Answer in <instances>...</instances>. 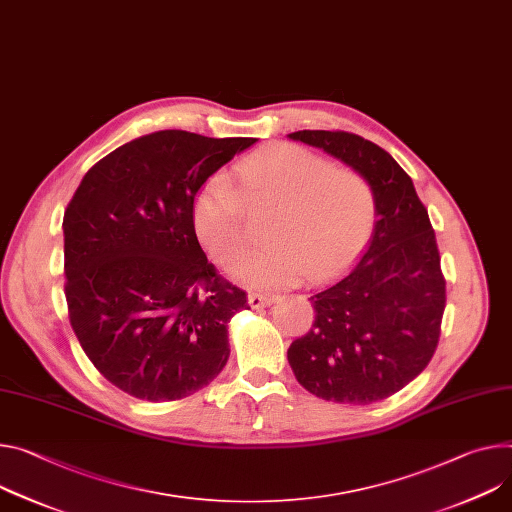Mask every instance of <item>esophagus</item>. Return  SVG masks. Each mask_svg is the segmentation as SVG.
Listing matches in <instances>:
<instances>
[{
    "label": "esophagus",
    "mask_w": 512,
    "mask_h": 512,
    "mask_svg": "<svg viewBox=\"0 0 512 512\" xmlns=\"http://www.w3.org/2000/svg\"><path fill=\"white\" fill-rule=\"evenodd\" d=\"M271 302H275V296L273 294H249V306L251 308H263V306H269Z\"/></svg>",
    "instance_id": "34e87169"
}]
</instances>
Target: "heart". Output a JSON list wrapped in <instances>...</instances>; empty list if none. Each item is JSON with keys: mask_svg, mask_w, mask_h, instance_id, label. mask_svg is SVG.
Instances as JSON below:
<instances>
[{"mask_svg": "<svg viewBox=\"0 0 512 512\" xmlns=\"http://www.w3.org/2000/svg\"><path fill=\"white\" fill-rule=\"evenodd\" d=\"M237 175L251 208L273 206L267 245L241 253L230 265L237 280L280 288L322 280L337 271L365 241L374 198L367 181L333 167L298 145H273L239 163ZM226 173L210 175L194 198V226L208 253L228 263L245 241V202Z\"/></svg>", "mask_w": 512, "mask_h": 512, "instance_id": "b5f03b06", "label": "heart"}]
</instances>
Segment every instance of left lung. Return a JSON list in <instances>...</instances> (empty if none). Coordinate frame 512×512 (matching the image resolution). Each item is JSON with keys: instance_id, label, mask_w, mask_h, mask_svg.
Here are the masks:
<instances>
[{"instance_id": "1", "label": "left lung", "mask_w": 512, "mask_h": 512, "mask_svg": "<svg viewBox=\"0 0 512 512\" xmlns=\"http://www.w3.org/2000/svg\"><path fill=\"white\" fill-rule=\"evenodd\" d=\"M288 136L359 173L376 214L359 259L312 292L314 329L290 345L288 361L322 400H384L421 374L439 341L445 280L427 208L394 157L365 138L341 130Z\"/></svg>"}]
</instances>
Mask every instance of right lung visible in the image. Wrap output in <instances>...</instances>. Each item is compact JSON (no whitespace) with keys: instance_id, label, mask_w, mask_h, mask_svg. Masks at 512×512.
<instances>
[{"instance_id":"add662e5","label":"right lung","mask_w":512,"mask_h":512,"mask_svg":"<svg viewBox=\"0 0 512 512\" xmlns=\"http://www.w3.org/2000/svg\"><path fill=\"white\" fill-rule=\"evenodd\" d=\"M257 138L159 130L81 179L63 218L69 320L89 361L122 392L169 402L228 361V322L247 294L216 275L194 228L204 181Z\"/></svg>"}]
</instances>
